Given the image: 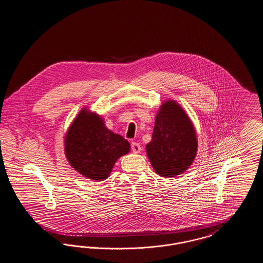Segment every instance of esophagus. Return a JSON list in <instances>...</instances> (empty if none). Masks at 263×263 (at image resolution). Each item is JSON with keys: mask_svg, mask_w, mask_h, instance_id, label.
I'll return each instance as SVG.
<instances>
[{"mask_svg": "<svg viewBox=\"0 0 263 263\" xmlns=\"http://www.w3.org/2000/svg\"><path fill=\"white\" fill-rule=\"evenodd\" d=\"M131 150L133 151V153H140L141 150H142V148H141V146L136 143V142H132L131 143Z\"/></svg>", "mask_w": 263, "mask_h": 263, "instance_id": "obj_1", "label": "esophagus"}]
</instances>
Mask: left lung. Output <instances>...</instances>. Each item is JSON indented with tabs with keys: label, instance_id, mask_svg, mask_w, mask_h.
<instances>
[{
	"label": "left lung",
	"instance_id": "1",
	"mask_svg": "<svg viewBox=\"0 0 263 263\" xmlns=\"http://www.w3.org/2000/svg\"><path fill=\"white\" fill-rule=\"evenodd\" d=\"M146 150L154 170L163 177L182 174L193 162L196 134L186 113L175 101L163 103Z\"/></svg>",
	"mask_w": 263,
	"mask_h": 263
}]
</instances>
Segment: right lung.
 I'll list each match as a JSON object with an SVG mask.
<instances>
[{"mask_svg": "<svg viewBox=\"0 0 263 263\" xmlns=\"http://www.w3.org/2000/svg\"><path fill=\"white\" fill-rule=\"evenodd\" d=\"M128 141L109 131L97 114L83 109L65 138V153L70 164L90 179L103 180L119 157L129 153Z\"/></svg>", "mask_w": 263, "mask_h": 263, "instance_id": "1", "label": "right lung"}]
</instances>
